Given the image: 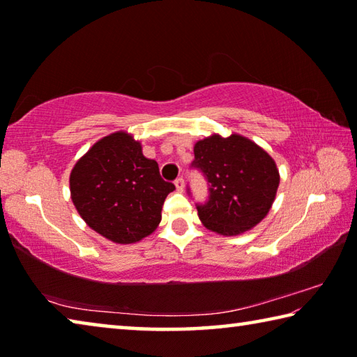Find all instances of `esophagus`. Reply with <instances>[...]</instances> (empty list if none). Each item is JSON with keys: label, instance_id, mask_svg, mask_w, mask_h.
Instances as JSON below:
<instances>
[{"label": "esophagus", "instance_id": "esophagus-1", "mask_svg": "<svg viewBox=\"0 0 357 357\" xmlns=\"http://www.w3.org/2000/svg\"><path fill=\"white\" fill-rule=\"evenodd\" d=\"M174 185H176V190L178 192H183L184 190V179L183 178H178L174 181Z\"/></svg>", "mask_w": 357, "mask_h": 357}]
</instances>
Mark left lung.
<instances>
[{
	"instance_id": "obj_1",
	"label": "left lung",
	"mask_w": 357,
	"mask_h": 357,
	"mask_svg": "<svg viewBox=\"0 0 357 357\" xmlns=\"http://www.w3.org/2000/svg\"><path fill=\"white\" fill-rule=\"evenodd\" d=\"M193 167L209 185V202L197 206L204 227L222 236H238L257 227L275 200L280 174L255 142L239 134H213L193 146Z\"/></svg>"
}]
</instances>
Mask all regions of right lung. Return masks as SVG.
Returning <instances> with one entry per match:
<instances>
[{
    "mask_svg": "<svg viewBox=\"0 0 357 357\" xmlns=\"http://www.w3.org/2000/svg\"><path fill=\"white\" fill-rule=\"evenodd\" d=\"M69 185L77 213L114 244H135L149 236L174 190L160 178L157 162L146 159L142 143L126 130L96 142L72 168Z\"/></svg>",
    "mask_w": 357,
    "mask_h": 357,
    "instance_id": "1",
    "label": "right lung"
}]
</instances>
